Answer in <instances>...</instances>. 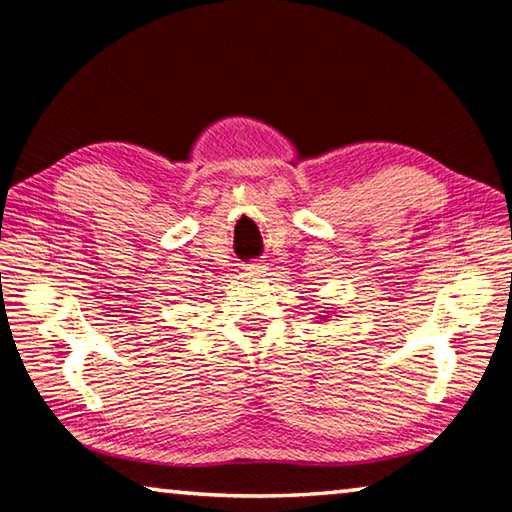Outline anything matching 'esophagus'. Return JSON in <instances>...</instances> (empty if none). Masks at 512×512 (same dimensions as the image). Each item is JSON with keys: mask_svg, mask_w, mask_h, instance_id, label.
Masks as SVG:
<instances>
[{"mask_svg": "<svg viewBox=\"0 0 512 512\" xmlns=\"http://www.w3.org/2000/svg\"><path fill=\"white\" fill-rule=\"evenodd\" d=\"M244 268H246L248 273H264V271H266V268H264L262 264H257V262H250V264H246Z\"/></svg>", "mask_w": 512, "mask_h": 512, "instance_id": "34e87169", "label": "esophagus"}]
</instances>
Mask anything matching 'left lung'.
<instances>
[{
  "instance_id": "8db88e82",
  "label": "left lung",
  "mask_w": 512,
  "mask_h": 512,
  "mask_svg": "<svg viewBox=\"0 0 512 512\" xmlns=\"http://www.w3.org/2000/svg\"><path fill=\"white\" fill-rule=\"evenodd\" d=\"M329 316H332V314H327V311H323V314H318V318H320V320H327Z\"/></svg>"
}]
</instances>
